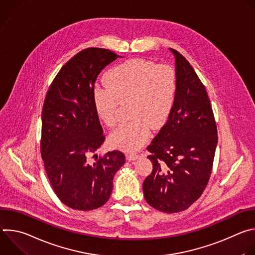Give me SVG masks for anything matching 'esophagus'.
<instances>
[{
    "label": "esophagus",
    "mask_w": 255,
    "mask_h": 255,
    "mask_svg": "<svg viewBox=\"0 0 255 255\" xmlns=\"http://www.w3.org/2000/svg\"><path fill=\"white\" fill-rule=\"evenodd\" d=\"M139 156H140V155H139L138 153H129V154L127 155V159L131 161V160H135V159H137Z\"/></svg>",
    "instance_id": "obj_1"
}]
</instances>
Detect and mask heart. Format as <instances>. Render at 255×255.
<instances>
[{"label":"heart","mask_w":255,"mask_h":255,"mask_svg":"<svg viewBox=\"0 0 255 255\" xmlns=\"http://www.w3.org/2000/svg\"><path fill=\"white\" fill-rule=\"evenodd\" d=\"M105 86L94 91V105L100 119L110 128L119 123V104L128 107L132 121L115 130L114 146L133 151L168 119L176 98L177 76L168 64L135 58L113 66L105 76Z\"/></svg>","instance_id":"obj_1"}]
</instances>
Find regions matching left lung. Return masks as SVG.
<instances>
[{"mask_svg":"<svg viewBox=\"0 0 255 255\" xmlns=\"http://www.w3.org/2000/svg\"><path fill=\"white\" fill-rule=\"evenodd\" d=\"M175 57L177 93L172 111L147 150L152 171L143 183L146 202L164 213L191 207L210 179L218 142L205 86L186 57Z\"/></svg>","mask_w":255,"mask_h":255,"instance_id":"left-lung-1","label":"left lung"}]
</instances>
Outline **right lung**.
<instances>
[{
  "label": "right lung",
  "mask_w": 255,
  "mask_h": 255,
  "mask_svg": "<svg viewBox=\"0 0 255 255\" xmlns=\"http://www.w3.org/2000/svg\"><path fill=\"white\" fill-rule=\"evenodd\" d=\"M118 57L105 48L80 51L58 71L44 100L40 140L44 168L58 199L74 210L91 211L106 204L113 177L125 163L119 150L95 154L105 141L93 100L95 82Z\"/></svg>",
  "instance_id": "1"
}]
</instances>
